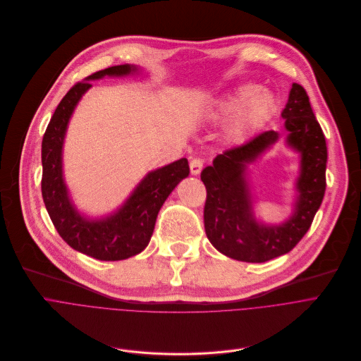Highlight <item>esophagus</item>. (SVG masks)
Listing matches in <instances>:
<instances>
[{"label": "esophagus", "instance_id": "esophagus-1", "mask_svg": "<svg viewBox=\"0 0 361 361\" xmlns=\"http://www.w3.org/2000/svg\"><path fill=\"white\" fill-rule=\"evenodd\" d=\"M203 159H200V158H195V159H191L190 161V173L193 174V176H197V174H200V171H202V168H203Z\"/></svg>", "mask_w": 361, "mask_h": 361}]
</instances>
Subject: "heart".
Returning a JSON list of instances; mask_svg holds the SVG:
<instances>
[{"label": "heart", "mask_w": 361, "mask_h": 361, "mask_svg": "<svg viewBox=\"0 0 361 361\" xmlns=\"http://www.w3.org/2000/svg\"><path fill=\"white\" fill-rule=\"evenodd\" d=\"M273 109L274 99L271 94L259 91L254 84H245L226 95L218 104L214 117L226 118L239 113L229 128V135L235 140H241L259 126L271 114Z\"/></svg>", "instance_id": "b5f03b06"}]
</instances>
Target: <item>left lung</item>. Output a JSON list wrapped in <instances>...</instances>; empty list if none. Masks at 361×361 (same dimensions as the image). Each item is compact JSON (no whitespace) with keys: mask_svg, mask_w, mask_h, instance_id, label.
I'll return each mask as SVG.
<instances>
[{"mask_svg":"<svg viewBox=\"0 0 361 361\" xmlns=\"http://www.w3.org/2000/svg\"><path fill=\"white\" fill-rule=\"evenodd\" d=\"M281 117L289 132L287 143L302 158L296 183L299 196L289 221L279 226L258 224L245 178L247 164L273 145L279 139L277 132H262L244 145L225 151L202 171L207 191L206 235L212 245L229 258L266 262L292 251L310 228L322 203L326 187V142L302 85L293 82Z\"/></svg>","mask_w":361,"mask_h":361,"instance_id":"8db88e82","label":"left lung"}]
</instances>
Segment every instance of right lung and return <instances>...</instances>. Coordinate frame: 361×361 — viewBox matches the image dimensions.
I'll return each mask as SVG.
<instances>
[{"label":"right lung","instance_id":"1","mask_svg":"<svg viewBox=\"0 0 361 361\" xmlns=\"http://www.w3.org/2000/svg\"><path fill=\"white\" fill-rule=\"evenodd\" d=\"M136 69L128 63L116 65L77 82L58 104L42 140V197L52 224L69 247L102 261L126 259L145 250L161 206L190 173L185 158L151 171L122 207L100 221L84 218L71 203L62 177V145L72 111L91 87L90 81L129 75Z\"/></svg>","mask_w":361,"mask_h":361}]
</instances>
